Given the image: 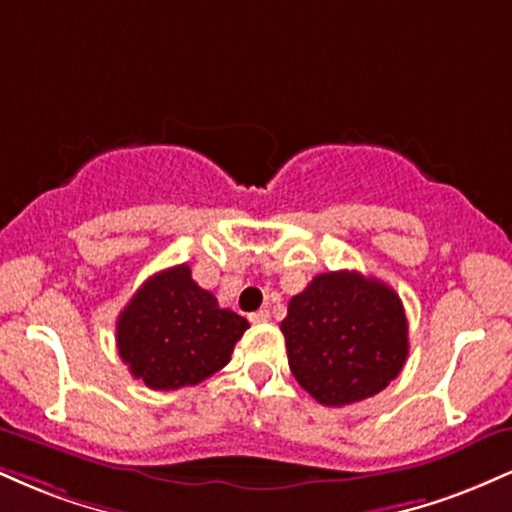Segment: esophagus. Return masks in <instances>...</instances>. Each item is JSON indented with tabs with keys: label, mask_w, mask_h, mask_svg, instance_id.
Wrapping results in <instances>:
<instances>
[{
	"label": "esophagus",
	"mask_w": 512,
	"mask_h": 512,
	"mask_svg": "<svg viewBox=\"0 0 512 512\" xmlns=\"http://www.w3.org/2000/svg\"><path fill=\"white\" fill-rule=\"evenodd\" d=\"M250 322L252 325H264V322H269V310H257V313H250Z\"/></svg>",
	"instance_id": "1"
}]
</instances>
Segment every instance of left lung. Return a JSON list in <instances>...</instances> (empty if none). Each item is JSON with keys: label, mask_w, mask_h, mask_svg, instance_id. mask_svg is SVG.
Here are the masks:
<instances>
[{"label": "left lung", "mask_w": 512, "mask_h": 512, "mask_svg": "<svg viewBox=\"0 0 512 512\" xmlns=\"http://www.w3.org/2000/svg\"><path fill=\"white\" fill-rule=\"evenodd\" d=\"M293 378L325 407L378 395L409 356L404 305L390 286L358 272L317 274L281 322Z\"/></svg>", "instance_id": "8db88e82"}]
</instances>
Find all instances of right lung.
<instances>
[{
  "label": "right lung",
  "mask_w": 512,
  "mask_h": 512,
  "mask_svg": "<svg viewBox=\"0 0 512 512\" xmlns=\"http://www.w3.org/2000/svg\"><path fill=\"white\" fill-rule=\"evenodd\" d=\"M248 320L195 284L187 264L144 281L117 317V351L151 390L197 385L231 361Z\"/></svg>",
  "instance_id": "right-lung-1"
}]
</instances>
